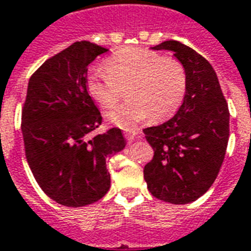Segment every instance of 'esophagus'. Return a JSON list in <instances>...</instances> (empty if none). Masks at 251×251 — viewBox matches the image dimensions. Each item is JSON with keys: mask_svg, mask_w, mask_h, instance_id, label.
<instances>
[{"mask_svg": "<svg viewBox=\"0 0 251 251\" xmlns=\"http://www.w3.org/2000/svg\"><path fill=\"white\" fill-rule=\"evenodd\" d=\"M124 138L131 142V140H133V139L136 138V133L135 132H124Z\"/></svg>", "mask_w": 251, "mask_h": 251, "instance_id": "obj_1", "label": "esophagus"}]
</instances>
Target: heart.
Returning <instances> with one entry per match:
<instances>
[{"instance_id":"1","label":"heart","mask_w":251,"mask_h":251,"mask_svg":"<svg viewBox=\"0 0 251 251\" xmlns=\"http://www.w3.org/2000/svg\"><path fill=\"white\" fill-rule=\"evenodd\" d=\"M105 69H92L85 87L100 107H113L127 88V103L105 113L109 124L135 129L150 116L162 122L173 116L183 101L187 75L183 64L146 48H124L105 61Z\"/></svg>"}]
</instances>
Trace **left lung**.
<instances>
[{
	"mask_svg": "<svg viewBox=\"0 0 251 251\" xmlns=\"http://www.w3.org/2000/svg\"><path fill=\"white\" fill-rule=\"evenodd\" d=\"M152 49L174 52L186 69L187 88L174 118L143 129L153 150L152 160L144 166V180L155 198L186 204L201 198L218 176L230 135V112L206 58L175 40Z\"/></svg>",
	"mask_w": 251,
	"mask_h": 251,
	"instance_id": "left-lung-1",
	"label": "left lung"
}]
</instances>
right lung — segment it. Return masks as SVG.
Returning a JSON list of instances; mask_svg holds the SVG:
<instances>
[{
	"mask_svg": "<svg viewBox=\"0 0 251 251\" xmlns=\"http://www.w3.org/2000/svg\"><path fill=\"white\" fill-rule=\"evenodd\" d=\"M108 49L77 41L33 73L21 115L25 155L44 193L67 207H83L107 194V159L126 147L119 128L89 138L101 115L88 95V65Z\"/></svg>",
	"mask_w": 251,
	"mask_h": 251,
	"instance_id": "add662e5",
	"label": "right lung"
}]
</instances>
